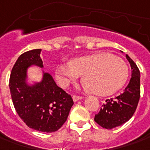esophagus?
<instances>
[{
	"label": "esophagus",
	"mask_w": 150,
	"mask_h": 150,
	"mask_svg": "<svg viewBox=\"0 0 150 150\" xmlns=\"http://www.w3.org/2000/svg\"><path fill=\"white\" fill-rule=\"evenodd\" d=\"M73 100L75 101V102H76V101L80 100H81L82 99V97H80V96H74L73 97Z\"/></svg>",
	"instance_id": "obj_1"
}]
</instances>
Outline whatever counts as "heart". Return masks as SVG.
Here are the masks:
<instances>
[{"label":"heart","mask_w":150,"mask_h":150,"mask_svg":"<svg viewBox=\"0 0 150 150\" xmlns=\"http://www.w3.org/2000/svg\"><path fill=\"white\" fill-rule=\"evenodd\" d=\"M83 75L85 88L94 95L110 96L125 84L129 76L125 61L114 54L102 52L60 63L55 69L59 85L66 88Z\"/></svg>","instance_id":"heart-1"}]
</instances>
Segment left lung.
Segmentation results:
<instances>
[{"label": "left lung", "instance_id": "8db88e82", "mask_svg": "<svg viewBox=\"0 0 150 150\" xmlns=\"http://www.w3.org/2000/svg\"><path fill=\"white\" fill-rule=\"evenodd\" d=\"M131 67V78L124 92L114 99L106 100L95 121L101 127L111 129L126 123L136 110L140 97V72L136 64L126 54Z\"/></svg>", "mask_w": 150, "mask_h": 150}]
</instances>
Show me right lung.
Here are the masks:
<instances>
[{"label": "right lung", "instance_id": "1", "mask_svg": "<svg viewBox=\"0 0 150 150\" xmlns=\"http://www.w3.org/2000/svg\"><path fill=\"white\" fill-rule=\"evenodd\" d=\"M40 52V49H35L19 56L11 73L9 87L14 107L25 125L38 131L51 133L64 125L74 102L43 70L40 81H29L30 67L44 68Z\"/></svg>", "mask_w": 150, "mask_h": 150}]
</instances>
